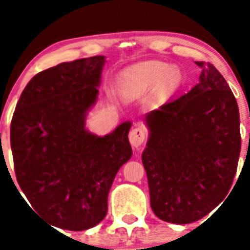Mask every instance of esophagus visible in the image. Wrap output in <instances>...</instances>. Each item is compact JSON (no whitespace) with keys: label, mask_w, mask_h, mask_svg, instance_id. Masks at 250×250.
<instances>
[{"label":"esophagus","mask_w":250,"mask_h":250,"mask_svg":"<svg viewBox=\"0 0 250 250\" xmlns=\"http://www.w3.org/2000/svg\"><path fill=\"white\" fill-rule=\"evenodd\" d=\"M145 138H146V131L141 126L135 127V129H132L129 134V140H130V144L132 146L138 149V147L141 146V144L144 143Z\"/></svg>","instance_id":"34e87169"}]
</instances>
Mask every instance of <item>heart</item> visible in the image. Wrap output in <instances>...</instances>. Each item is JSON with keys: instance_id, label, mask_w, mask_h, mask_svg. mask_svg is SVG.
Listing matches in <instances>:
<instances>
[{"instance_id": "heart-1", "label": "heart", "mask_w": 250, "mask_h": 250, "mask_svg": "<svg viewBox=\"0 0 250 250\" xmlns=\"http://www.w3.org/2000/svg\"><path fill=\"white\" fill-rule=\"evenodd\" d=\"M183 76L179 70L160 61L145 62L127 70L121 77V89L129 92L136 89L164 83L169 90H175L182 83Z\"/></svg>"}]
</instances>
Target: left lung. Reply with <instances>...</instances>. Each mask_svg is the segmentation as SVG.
<instances>
[{
	"label": "left lung",
	"mask_w": 250,
	"mask_h": 250,
	"mask_svg": "<svg viewBox=\"0 0 250 250\" xmlns=\"http://www.w3.org/2000/svg\"><path fill=\"white\" fill-rule=\"evenodd\" d=\"M195 63L199 83L145 116L149 139L141 160L150 205L174 224L202 219L223 202L240 152L239 109L230 87L211 63Z\"/></svg>",
	"instance_id": "obj_1"
}]
</instances>
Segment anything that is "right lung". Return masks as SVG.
I'll return each instance as SVG.
<instances>
[{"label": "right lung", "instance_id": "obj_1", "mask_svg": "<svg viewBox=\"0 0 250 250\" xmlns=\"http://www.w3.org/2000/svg\"><path fill=\"white\" fill-rule=\"evenodd\" d=\"M105 62V56H92L39 72L22 91L11 121L20 188L28 207L57 228L98 225L107 213L115 176L132 155L130 121L105 136L85 127Z\"/></svg>", "mask_w": 250, "mask_h": 250}]
</instances>
